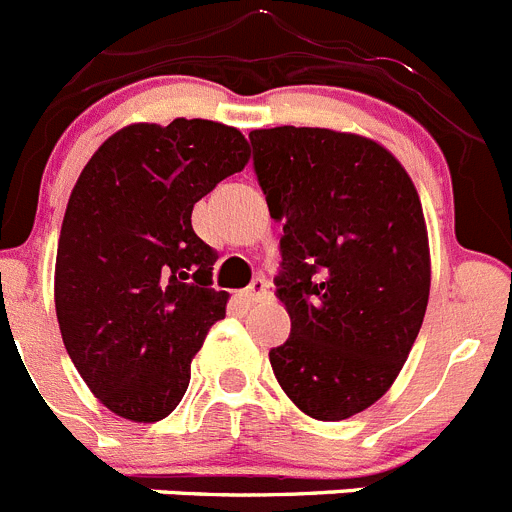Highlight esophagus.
<instances>
[{
    "instance_id": "esophagus-1",
    "label": "esophagus",
    "mask_w": 512,
    "mask_h": 512,
    "mask_svg": "<svg viewBox=\"0 0 512 512\" xmlns=\"http://www.w3.org/2000/svg\"><path fill=\"white\" fill-rule=\"evenodd\" d=\"M267 296H270V290H267V280L262 278L252 280V283L245 288V293H242V298H245L247 303H257Z\"/></svg>"
}]
</instances>
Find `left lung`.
<instances>
[{
	"mask_svg": "<svg viewBox=\"0 0 512 512\" xmlns=\"http://www.w3.org/2000/svg\"><path fill=\"white\" fill-rule=\"evenodd\" d=\"M252 168L283 222L275 296L290 336L270 365L293 403L344 421L393 385L431 288L421 199L377 142L321 127L250 132Z\"/></svg>",
	"mask_w": 512,
	"mask_h": 512,
	"instance_id": "8db88e82",
	"label": "left lung"
}]
</instances>
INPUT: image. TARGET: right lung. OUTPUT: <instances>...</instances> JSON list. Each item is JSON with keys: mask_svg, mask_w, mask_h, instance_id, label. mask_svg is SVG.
Returning a JSON list of instances; mask_svg holds the SVG:
<instances>
[{"mask_svg": "<svg viewBox=\"0 0 512 512\" xmlns=\"http://www.w3.org/2000/svg\"><path fill=\"white\" fill-rule=\"evenodd\" d=\"M247 160L234 127L173 119L124 127L81 170L58 239L55 313L78 375L117 416L155 423L186 395L229 298L211 288L216 257L191 211Z\"/></svg>", "mask_w": 512, "mask_h": 512, "instance_id": "1", "label": "right lung"}]
</instances>
